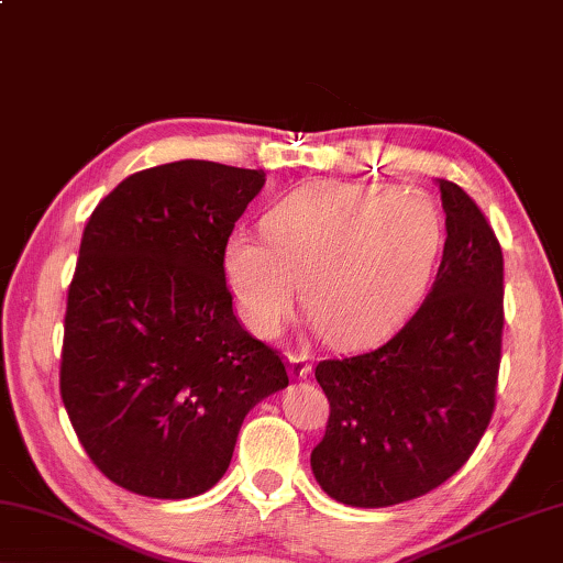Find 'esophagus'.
<instances>
[{
  "instance_id": "34e87169",
  "label": "esophagus",
  "mask_w": 563,
  "mask_h": 563,
  "mask_svg": "<svg viewBox=\"0 0 563 563\" xmlns=\"http://www.w3.org/2000/svg\"><path fill=\"white\" fill-rule=\"evenodd\" d=\"M288 363H290V365H288L290 378H296V380L308 378V373H310V363H308L306 355H290Z\"/></svg>"
}]
</instances>
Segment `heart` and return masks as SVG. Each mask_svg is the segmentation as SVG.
Instances as JSON below:
<instances>
[{"label":"heart","instance_id":"heart-1","mask_svg":"<svg viewBox=\"0 0 563 563\" xmlns=\"http://www.w3.org/2000/svg\"><path fill=\"white\" fill-rule=\"evenodd\" d=\"M261 238L230 235L222 278L243 323L280 333L296 308L328 343L380 341L423 300L445 240L433 195L418 187L313 180L283 195L261 218Z\"/></svg>","mask_w":563,"mask_h":563}]
</instances>
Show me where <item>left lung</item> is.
I'll return each mask as SVG.
<instances>
[{
	"instance_id": "obj_1",
	"label": "left lung",
	"mask_w": 563,
	"mask_h": 563,
	"mask_svg": "<svg viewBox=\"0 0 563 563\" xmlns=\"http://www.w3.org/2000/svg\"><path fill=\"white\" fill-rule=\"evenodd\" d=\"M445 245L416 316L376 351L320 361L330 416L313 476L335 501L396 506L449 481L476 451L496 406L504 255L478 205L439 180Z\"/></svg>"
}]
</instances>
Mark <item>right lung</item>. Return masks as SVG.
Returning <instances> with one entry per match:
<instances>
[{"label": "right lung", "instance_id": "right-lung-1", "mask_svg": "<svg viewBox=\"0 0 563 563\" xmlns=\"http://www.w3.org/2000/svg\"><path fill=\"white\" fill-rule=\"evenodd\" d=\"M263 185V169L180 159L130 175L87 220L59 394L87 456L132 494H205L247 410L288 386L222 278V245Z\"/></svg>", "mask_w": 563, "mask_h": 563}]
</instances>
